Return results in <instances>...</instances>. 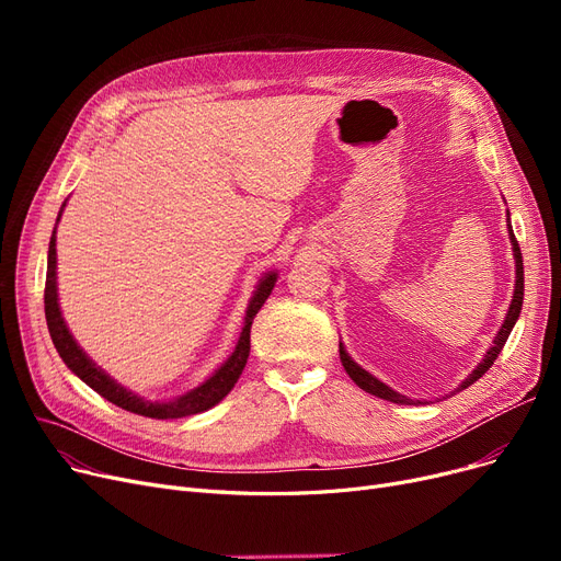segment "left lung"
<instances>
[{
	"label": "left lung",
	"mask_w": 561,
	"mask_h": 561,
	"mask_svg": "<svg viewBox=\"0 0 561 561\" xmlns=\"http://www.w3.org/2000/svg\"><path fill=\"white\" fill-rule=\"evenodd\" d=\"M507 231H510V241H512V250H514V263H516V284H514L512 305H510V309H507L505 322H503V325H500V330H497V334H495V339H493L491 347L486 350L484 359L476 366V370H473V373H470V375L461 381V385L457 387V391L468 389L470 385H473V381H478V379H480V377H482V375L493 366L495 357L500 355V350H503L505 341L510 339V334H512V330H514V325H516V320H518V316H520V307H523V290H525V282H523V256H520L518 241L514 239V229H512V222H510V211H507ZM339 352H341V364H343L345 373H347V375L352 377V381H355V385H357L359 389H364L366 393L377 396V398H381V400L396 402V404H427L425 400H411V398H407V396H402V393L393 391L391 387H387V385H385V381L377 379V377H375V375H370L368 370H364L355 359H352V357L347 355L345 347H343V343H339ZM457 391H455V393H457Z\"/></svg>",
	"instance_id": "1"
}]
</instances>
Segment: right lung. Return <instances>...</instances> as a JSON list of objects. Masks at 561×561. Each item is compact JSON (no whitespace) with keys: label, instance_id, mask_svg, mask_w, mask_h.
Wrapping results in <instances>:
<instances>
[{"label":"right lung","instance_id":"obj_1","mask_svg":"<svg viewBox=\"0 0 561 561\" xmlns=\"http://www.w3.org/2000/svg\"><path fill=\"white\" fill-rule=\"evenodd\" d=\"M66 209V202L58 211L56 225L61 220V214ZM277 282V273L268 271L263 273V277L259 279L248 311H245V320H243V332L239 336V343H236L233 352L227 357V362L209 377L204 379L199 387L186 391L184 396H176L172 400H145L138 393L129 391L127 387L117 385V381L102 370V366H98L85 352L79 347V343L75 341V336L70 334L66 318L61 313V305H58V286H56V227L51 231L49 239V250H47V277H45V318H47V330L51 336V343L58 352V357L66 362V366L81 379L85 381L88 387L93 391H98L102 398H106L108 402L123 407L131 414L138 416H147V419H157V421H165V419H184V416H193L199 414V411H206L216 407L231 389L236 381H239L248 357H250V328L252 320L259 313V309L263 307V302L268 300V296L275 288Z\"/></svg>","mask_w":561,"mask_h":561}]
</instances>
